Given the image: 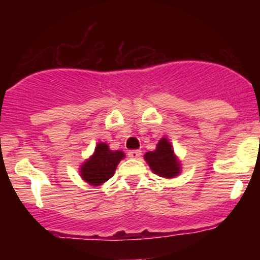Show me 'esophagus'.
<instances>
[{
    "label": "esophagus",
    "instance_id": "34e87169",
    "mask_svg": "<svg viewBox=\"0 0 260 260\" xmlns=\"http://www.w3.org/2000/svg\"><path fill=\"white\" fill-rule=\"evenodd\" d=\"M140 155H142V150H138V149H133V150L128 151V156L131 159H139Z\"/></svg>",
    "mask_w": 260,
    "mask_h": 260
}]
</instances>
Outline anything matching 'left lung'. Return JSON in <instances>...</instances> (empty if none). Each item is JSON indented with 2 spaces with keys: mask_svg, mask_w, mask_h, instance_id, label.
Wrapping results in <instances>:
<instances>
[{
  "mask_svg": "<svg viewBox=\"0 0 260 260\" xmlns=\"http://www.w3.org/2000/svg\"><path fill=\"white\" fill-rule=\"evenodd\" d=\"M144 159L147 160L150 169L160 177L171 178L180 174V164L176 160L172 145L168 139H160L156 149L145 154Z\"/></svg>",
  "mask_w": 260,
  "mask_h": 260,
  "instance_id": "obj_1",
  "label": "left lung"
}]
</instances>
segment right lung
<instances>
[{"instance_id": "obj_1", "label": "right lung", "mask_w": 260, "mask_h": 260, "mask_svg": "<svg viewBox=\"0 0 260 260\" xmlns=\"http://www.w3.org/2000/svg\"><path fill=\"white\" fill-rule=\"evenodd\" d=\"M124 154L120 150L112 151L106 143H99L95 148L94 155L83 164L80 169L82 176L88 183L99 186L112 177L118 162L123 159Z\"/></svg>"}]
</instances>
